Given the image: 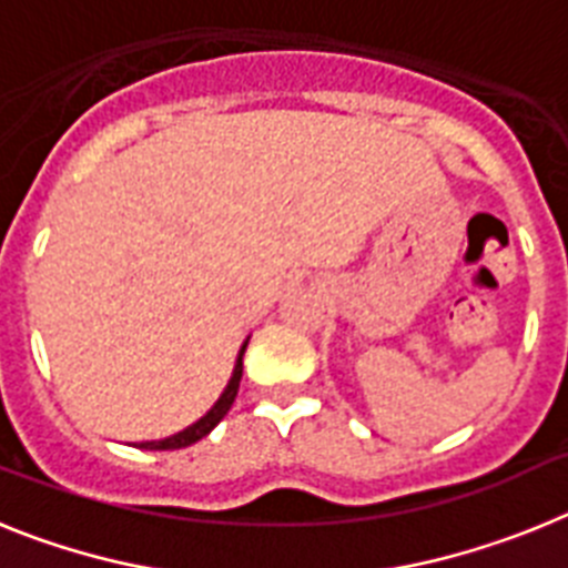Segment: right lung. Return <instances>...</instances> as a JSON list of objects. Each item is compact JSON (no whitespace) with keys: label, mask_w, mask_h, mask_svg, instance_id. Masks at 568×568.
<instances>
[{"label":"right lung","mask_w":568,"mask_h":568,"mask_svg":"<svg viewBox=\"0 0 568 568\" xmlns=\"http://www.w3.org/2000/svg\"><path fill=\"white\" fill-rule=\"evenodd\" d=\"M244 349H247V341H244V346H241L239 361H235V369H233V378H230V384L224 386L222 398H219L213 406H210V413L204 415V418H199L193 426H187V429H182V433L170 435V438H162V440H144V444H139V449H184V446L195 444V440H202L204 435L213 433L215 424H219V420H222L224 415L230 413V406H233L235 395H239L241 373H244V364H241V358H244Z\"/></svg>","instance_id":"1"}]
</instances>
